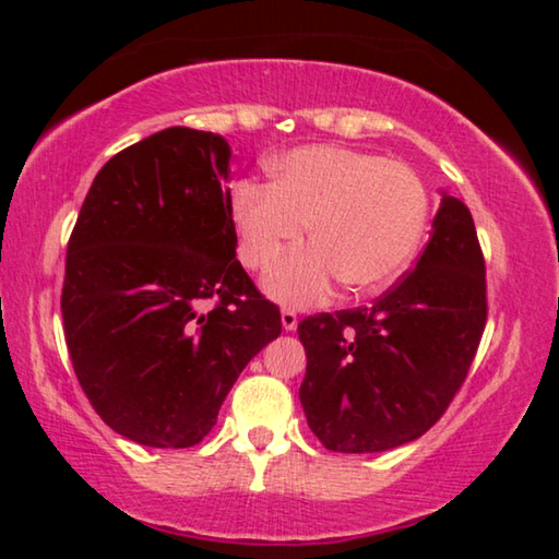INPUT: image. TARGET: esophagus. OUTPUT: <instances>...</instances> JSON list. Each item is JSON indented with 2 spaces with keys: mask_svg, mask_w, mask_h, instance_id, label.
Masks as SVG:
<instances>
[{
  "mask_svg": "<svg viewBox=\"0 0 559 559\" xmlns=\"http://www.w3.org/2000/svg\"><path fill=\"white\" fill-rule=\"evenodd\" d=\"M281 325H283V330H286V333H290V330H296V328H298L296 310L283 308V310H281Z\"/></svg>",
  "mask_w": 559,
  "mask_h": 559,
  "instance_id": "34e87169",
  "label": "esophagus"
}]
</instances>
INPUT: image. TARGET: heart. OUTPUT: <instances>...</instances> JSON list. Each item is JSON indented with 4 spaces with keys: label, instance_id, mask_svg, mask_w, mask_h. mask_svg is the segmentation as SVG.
Listing matches in <instances>:
<instances>
[{
    "label": "heart",
    "instance_id": "heart-1",
    "mask_svg": "<svg viewBox=\"0 0 559 559\" xmlns=\"http://www.w3.org/2000/svg\"><path fill=\"white\" fill-rule=\"evenodd\" d=\"M236 251L263 271L281 259L266 290L288 306L330 296L337 281L353 293L382 290L409 266L429 219L427 187L409 165L337 145L293 147L269 163V187L236 182L229 197Z\"/></svg>",
    "mask_w": 559,
    "mask_h": 559
}]
</instances>
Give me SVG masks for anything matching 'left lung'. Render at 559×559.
<instances>
[{"label": "left lung", "instance_id": "8db88e82", "mask_svg": "<svg viewBox=\"0 0 559 559\" xmlns=\"http://www.w3.org/2000/svg\"><path fill=\"white\" fill-rule=\"evenodd\" d=\"M486 263L468 206L441 189L431 239L412 273L370 308L306 318L300 404L323 447L380 453L447 412L486 328Z\"/></svg>", "mask_w": 559, "mask_h": 559}]
</instances>
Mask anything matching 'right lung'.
I'll list each match as a JSON object with an SVG mask.
<instances>
[{
	"label": "right lung",
	"mask_w": 559,
	"mask_h": 559,
	"mask_svg": "<svg viewBox=\"0 0 559 559\" xmlns=\"http://www.w3.org/2000/svg\"><path fill=\"white\" fill-rule=\"evenodd\" d=\"M231 147L167 128L93 179L66 257L61 313L83 392L112 431L187 449L216 424L278 308L236 261Z\"/></svg>",
	"instance_id": "add662e5"
}]
</instances>
